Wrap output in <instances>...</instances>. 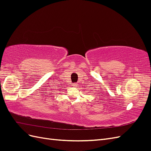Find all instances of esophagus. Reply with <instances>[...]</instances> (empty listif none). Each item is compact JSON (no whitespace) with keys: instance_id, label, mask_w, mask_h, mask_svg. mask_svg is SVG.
Masks as SVG:
<instances>
[{"instance_id":"1","label":"esophagus","mask_w":151,"mask_h":151,"mask_svg":"<svg viewBox=\"0 0 151 151\" xmlns=\"http://www.w3.org/2000/svg\"><path fill=\"white\" fill-rule=\"evenodd\" d=\"M77 84H76V83H73L72 84V86H73V87H77Z\"/></svg>"}]
</instances>
